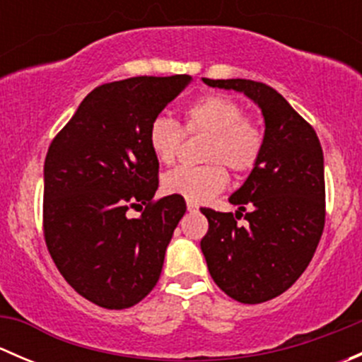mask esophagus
Instances as JSON below:
<instances>
[{
    "label": "esophagus",
    "instance_id": "34e87169",
    "mask_svg": "<svg viewBox=\"0 0 362 362\" xmlns=\"http://www.w3.org/2000/svg\"><path fill=\"white\" fill-rule=\"evenodd\" d=\"M187 210H189V211H198L199 206H198V204H196V203L187 202Z\"/></svg>",
    "mask_w": 362,
    "mask_h": 362
}]
</instances>
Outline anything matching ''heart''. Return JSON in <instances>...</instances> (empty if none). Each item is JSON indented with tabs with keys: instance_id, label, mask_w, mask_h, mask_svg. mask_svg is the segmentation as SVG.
<instances>
[{
	"instance_id": "obj_1",
	"label": "heart",
	"mask_w": 362,
	"mask_h": 362,
	"mask_svg": "<svg viewBox=\"0 0 362 362\" xmlns=\"http://www.w3.org/2000/svg\"><path fill=\"white\" fill-rule=\"evenodd\" d=\"M187 133H204L202 166H178L163 177L166 194L182 196L192 203H204L224 191L229 184L228 166L235 175L250 173L264 151V133L243 107L226 94H206L185 108ZM182 129L170 117H156L148 127V145L154 158L171 164L177 158Z\"/></svg>"
}]
</instances>
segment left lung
Returning a JSON list of instances; mask_svg holds the SVG:
<instances>
[{"instance_id": "obj_1", "label": "left lung", "mask_w": 362, "mask_h": 362, "mask_svg": "<svg viewBox=\"0 0 362 362\" xmlns=\"http://www.w3.org/2000/svg\"><path fill=\"white\" fill-rule=\"evenodd\" d=\"M203 82L243 93L264 117L261 159L229 198L238 211L202 208L208 218L202 252L214 282L236 301L264 303L286 293L301 276L322 236V147L313 127L273 87L245 78ZM242 214L250 222L247 226L235 222Z\"/></svg>"}]
</instances>
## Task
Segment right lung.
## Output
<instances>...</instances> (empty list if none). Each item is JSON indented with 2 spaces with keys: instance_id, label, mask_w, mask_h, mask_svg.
I'll return each instance as SVG.
<instances>
[{
  "instance_id": "add662e5",
  "label": "right lung",
  "mask_w": 362,
  "mask_h": 362,
  "mask_svg": "<svg viewBox=\"0 0 362 362\" xmlns=\"http://www.w3.org/2000/svg\"><path fill=\"white\" fill-rule=\"evenodd\" d=\"M192 76L103 83L50 144L43 166V233L64 280L108 310L136 305L158 284L184 198L154 202L159 160L148 127ZM145 206L129 219V207Z\"/></svg>"
}]
</instances>
